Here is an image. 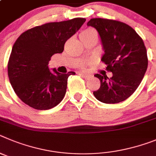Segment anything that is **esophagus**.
<instances>
[{"instance_id": "34e87169", "label": "esophagus", "mask_w": 156, "mask_h": 156, "mask_svg": "<svg viewBox=\"0 0 156 156\" xmlns=\"http://www.w3.org/2000/svg\"><path fill=\"white\" fill-rule=\"evenodd\" d=\"M80 75H81L85 79H89L92 77V75L89 74H86V73H80Z\"/></svg>"}]
</instances>
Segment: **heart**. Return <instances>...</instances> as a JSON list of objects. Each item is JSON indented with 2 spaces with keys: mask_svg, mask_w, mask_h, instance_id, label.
I'll return each mask as SVG.
<instances>
[{
  "mask_svg": "<svg viewBox=\"0 0 156 156\" xmlns=\"http://www.w3.org/2000/svg\"><path fill=\"white\" fill-rule=\"evenodd\" d=\"M92 34H96V33L95 32V30L92 29H85L84 30L82 33H81L80 36H89V35H92Z\"/></svg>",
  "mask_w": 156,
  "mask_h": 156,
  "instance_id": "heart-1",
  "label": "heart"
}]
</instances>
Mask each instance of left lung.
Segmentation results:
<instances>
[{
  "label": "left lung",
  "mask_w": 156,
  "mask_h": 156,
  "mask_svg": "<svg viewBox=\"0 0 156 156\" xmlns=\"http://www.w3.org/2000/svg\"><path fill=\"white\" fill-rule=\"evenodd\" d=\"M92 26L101 37L105 54L102 61L111 78L96 74L100 88L93 92L99 101L118 103L130 97L139 86L148 68L146 47L141 36L123 22L106 19H92Z\"/></svg>",
  "instance_id": "8db88e82"
}]
</instances>
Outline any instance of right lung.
Listing matches in <instances>:
<instances>
[{
  "label": "right lung",
  "instance_id": "add662e5",
  "mask_svg": "<svg viewBox=\"0 0 156 156\" xmlns=\"http://www.w3.org/2000/svg\"><path fill=\"white\" fill-rule=\"evenodd\" d=\"M86 19L75 18L36 26L20 35L12 47L8 63L10 82L18 97L33 109H51L64 99L68 78L75 75L49 70L54 54L64 51L66 41L81 28Z\"/></svg>",
  "mask_w": 156,
  "mask_h": 156
}]
</instances>
